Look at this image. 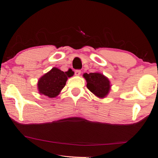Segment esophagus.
I'll use <instances>...</instances> for the list:
<instances>
[{
  "instance_id": "obj_1",
  "label": "esophagus",
  "mask_w": 158,
  "mask_h": 158,
  "mask_svg": "<svg viewBox=\"0 0 158 158\" xmlns=\"http://www.w3.org/2000/svg\"><path fill=\"white\" fill-rule=\"evenodd\" d=\"M74 74H75V75H76V76H79L80 74H81V71L79 70V69H77V70H75V72H74Z\"/></svg>"
}]
</instances>
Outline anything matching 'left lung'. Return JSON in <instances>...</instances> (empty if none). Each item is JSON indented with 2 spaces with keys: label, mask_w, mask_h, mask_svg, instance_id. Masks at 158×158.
<instances>
[{
  "label": "left lung",
  "mask_w": 158,
  "mask_h": 158,
  "mask_svg": "<svg viewBox=\"0 0 158 158\" xmlns=\"http://www.w3.org/2000/svg\"><path fill=\"white\" fill-rule=\"evenodd\" d=\"M86 80V87L97 97L104 98L109 93L110 84L109 79L100 73H90L84 74Z\"/></svg>",
  "instance_id": "left-lung-1"
}]
</instances>
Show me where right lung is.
Returning a JSON list of instances; mask_svg holds the SVG:
<instances>
[{
  "mask_svg": "<svg viewBox=\"0 0 158 158\" xmlns=\"http://www.w3.org/2000/svg\"><path fill=\"white\" fill-rule=\"evenodd\" d=\"M74 72L69 70L64 72L57 68H53L44 74L38 82L39 92L50 98L56 97L66 85L68 77H72Z\"/></svg>",
  "mask_w": 158,
  "mask_h": 158,
  "instance_id": "obj_1",
  "label": "right lung"
}]
</instances>
